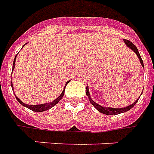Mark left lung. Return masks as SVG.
<instances>
[{
    "label": "left lung",
    "mask_w": 154,
    "mask_h": 154,
    "mask_svg": "<svg viewBox=\"0 0 154 154\" xmlns=\"http://www.w3.org/2000/svg\"><path fill=\"white\" fill-rule=\"evenodd\" d=\"M124 43L127 45L128 47H129L130 49H132V51H134L135 54L138 55V59H139V61H140V63H141L142 66L143 67V66H144V65H143V60H142L141 56H140V54H139V52H138L137 47H136L132 43L131 41H129V40H124ZM86 95L88 96L89 102L92 103L93 106L94 107V108H95L99 112H100V113H102V114H107V115H116V114H121V113L127 112V111H128L129 109H131L134 106L135 103L138 102V100H139V98H140V96H141V95H140V96L138 98V100H136L134 103H132V104H130V105H128V106L124 107V108H119V109H115V108H109V107L101 106V105H100V104H98L97 103H95V102L91 99V97H90V94H89V87H88V86L86 87Z\"/></svg>",
    "instance_id": "1"
}]
</instances>
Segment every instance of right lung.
I'll return each instance as SVG.
<instances>
[{"label":"right lung","instance_id":"right-lung-1","mask_svg":"<svg viewBox=\"0 0 154 154\" xmlns=\"http://www.w3.org/2000/svg\"><path fill=\"white\" fill-rule=\"evenodd\" d=\"M17 55V54H16ZM16 57H15V60H14V62H13V67H12V69H14V68H15V65H16ZM70 80H69V81H67L66 82V84H65V88H64V90L62 91L61 94L60 95V96L58 97L56 100H54V101H52V102H51V103H42V104H34V105H30V104H26V103H23L21 100H20L17 97H16V100H18V102H19L20 104H22L23 106L26 107V108H28L29 109L32 110V111H34V112H43V111H45V110H48L50 109H51L52 107H54L56 103H58V102L60 101V100H61L62 97L64 96V94H65V87H66V85H67V84H68ZM11 87H12V90H13V85H12V82L11 81Z\"/></svg>","mask_w":154,"mask_h":154}]
</instances>
